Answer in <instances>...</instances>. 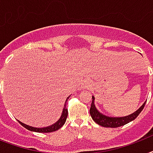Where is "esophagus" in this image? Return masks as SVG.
Wrapping results in <instances>:
<instances>
[{
	"mask_svg": "<svg viewBox=\"0 0 153 153\" xmlns=\"http://www.w3.org/2000/svg\"><path fill=\"white\" fill-rule=\"evenodd\" d=\"M90 86H91V82L87 81V80H86V81H84L82 82V87H84V88H89Z\"/></svg>",
	"mask_w": 153,
	"mask_h": 153,
	"instance_id": "1",
	"label": "esophagus"
}]
</instances>
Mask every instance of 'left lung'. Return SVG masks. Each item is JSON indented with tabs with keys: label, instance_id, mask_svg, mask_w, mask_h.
Here are the masks:
<instances>
[{
	"label": "left lung",
	"instance_id": "8db88e82",
	"mask_svg": "<svg viewBox=\"0 0 153 153\" xmlns=\"http://www.w3.org/2000/svg\"><path fill=\"white\" fill-rule=\"evenodd\" d=\"M94 97L92 96V103H91V109H90V114H91V117L99 126H103V127H108V128H117V127L125 126L128 122L133 121L134 119L137 117L138 115L140 114V112L142 111L145 107V103H146L145 102L140 106V108H139V109H137V111L128 116L122 117H110L105 116L101 114L100 112H98L94 105Z\"/></svg>",
	"mask_w": 153,
	"mask_h": 153
}]
</instances>
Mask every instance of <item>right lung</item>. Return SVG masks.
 Returning <instances> with one entry per match:
<instances>
[{"instance_id": "add662e5", "label": "right lung", "mask_w": 153, "mask_h": 153, "mask_svg": "<svg viewBox=\"0 0 153 153\" xmlns=\"http://www.w3.org/2000/svg\"><path fill=\"white\" fill-rule=\"evenodd\" d=\"M69 98L70 97H68V98H67L66 102H67V100L69 99ZM66 102H65L64 108H63V111H62V116H61L59 120L56 123L52 125V126L46 127V128H34V127H32V126H27V125H25V124L20 122V121H19V123H20L22 126H24L25 128H27V129H28V130L30 131H32V132H36V133H51V132H55V131L59 129V128L64 125L65 122H66V120H67L68 111H67V109L66 108V106H67Z\"/></svg>"}]
</instances>
